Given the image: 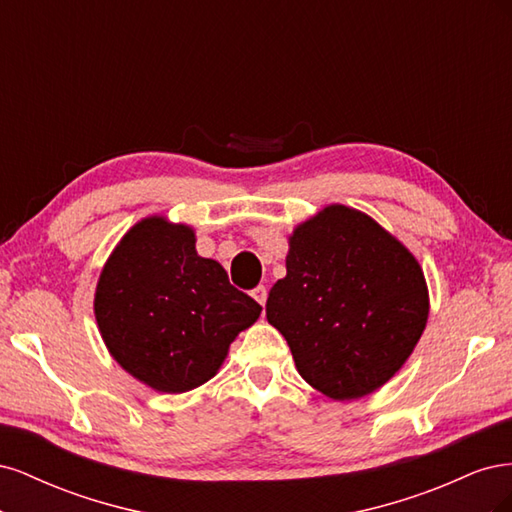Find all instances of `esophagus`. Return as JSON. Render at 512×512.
Listing matches in <instances>:
<instances>
[{
	"label": "esophagus",
	"instance_id": "obj_1",
	"mask_svg": "<svg viewBox=\"0 0 512 512\" xmlns=\"http://www.w3.org/2000/svg\"><path fill=\"white\" fill-rule=\"evenodd\" d=\"M252 297H254L262 307H265V303H267V288H265V286L254 288V290H252Z\"/></svg>",
	"mask_w": 512,
	"mask_h": 512
}]
</instances>
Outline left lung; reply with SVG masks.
I'll use <instances>...</instances> for the list:
<instances>
[{
  "label": "left lung",
  "instance_id": "1",
  "mask_svg": "<svg viewBox=\"0 0 512 512\" xmlns=\"http://www.w3.org/2000/svg\"><path fill=\"white\" fill-rule=\"evenodd\" d=\"M429 316L418 260L369 215L329 205L290 235L267 320L301 378L331 399L374 393L408 361Z\"/></svg>",
  "mask_w": 512,
  "mask_h": 512
}]
</instances>
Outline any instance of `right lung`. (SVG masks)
<instances>
[{
	"instance_id": "add662e5",
	"label": "right lung",
	"mask_w": 512,
	"mask_h": 512,
	"mask_svg": "<svg viewBox=\"0 0 512 512\" xmlns=\"http://www.w3.org/2000/svg\"><path fill=\"white\" fill-rule=\"evenodd\" d=\"M94 312L113 359L160 393H185L218 374L235 337L262 307L196 252L190 226L151 215L108 256Z\"/></svg>"
}]
</instances>
